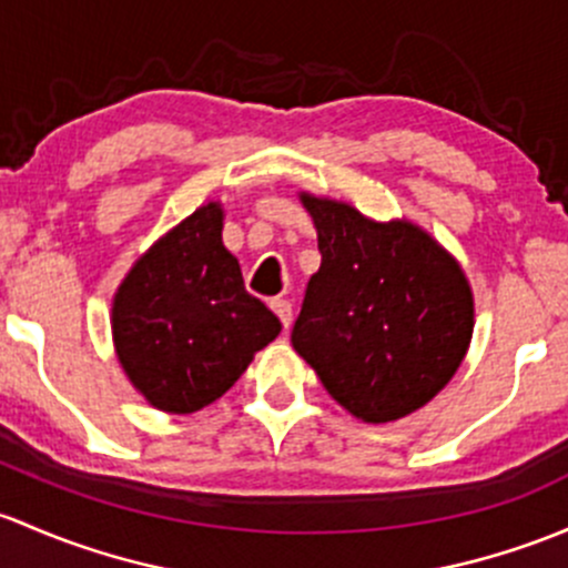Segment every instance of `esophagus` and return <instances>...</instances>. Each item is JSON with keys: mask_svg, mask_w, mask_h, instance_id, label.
I'll list each match as a JSON object with an SVG mask.
<instances>
[{"mask_svg": "<svg viewBox=\"0 0 568 568\" xmlns=\"http://www.w3.org/2000/svg\"><path fill=\"white\" fill-rule=\"evenodd\" d=\"M268 307H272L274 313H277V318L283 321V326H285V329H288L291 318H294V307H291V302L283 300V296H277V300L268 302Z\"/></svg>", "mask_w": 568, "mask_h": 568, "instance_id": "esophagus-1", "label": "esophagus"}]
</instances>
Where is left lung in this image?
Segmentation results:
<instances>
[{"mask_svg":"<svg viewBox=\"0 0 568 568\" xmlns=\"http://www.w3.org/2000/svg\"><path fill=\"white\" fill-rule=\"evenodd\" d=\"M321 268L291 329L296 354L356 419L394 422L457 373L474 296L463 268L410 223H375L354 206L304 193Z\"/></svg>","mask_w":568,"mask_h":568,"instance_id":"1","label":"left lung"}]
</instances>
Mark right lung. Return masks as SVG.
Wrapping results in <instances>:
<instances>
[{"instance_id":"1","label":"right lung","mask_w":568,"mask_h":568,"mask_svg":"<svg viewBox=\"0 0 568 568\" xmlns=\"http://www.w3.org/2000/svg\"><path fill=\"white\" fill-rule=\"evenodd\" d=\"M111 324L128 378L169 414H193L223 397L283 329L244 288L223 244L220 204L195 209L130 268Z\"/></svg>"}]
</instances>
